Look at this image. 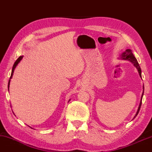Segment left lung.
Returning a JSON list of instances; mask_svg holds the SVG:
<instances>
[{
  "mask_svg": "<svg viewBox=\"0 0 152 152\" xmlns=\"http://www.w3.org/2000/svg\"><path fill=\"white\" fill-rule=\"evenodd\" d=\"M119 58V59H121V60L129 61L132 63V64L134 65V66L137 69V71H138V72H139V76L141 78V69L139 66V64L137 61V58H135V56H134V54H133L132 52L130 49L126 50V51H124L123 53L121 54V55L119 56V58ZM142 89H143V90H142V95H141V100H140L139 107H138L137 111V113H136V114H135L134 118H133V119H134L135 117L137 116L138 113H139V112L140 108H141V103H142V96H143V94H144V85H142Z\"/></svg>",
  "mask_w": 152,
  "mask_h": 152,
  "instance_id": "obj_1",
  "label": "left lung"
}]
</instances>
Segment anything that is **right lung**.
<instances>
[{
  "label": "right lung",
  "mask_w": 152,
  "mask_h": 152,
  "mask_svg": "<svg viewBox=\"0 0 152 152\" xmlns=\"http://www.w3.org/2000/svg\"><path fill=\"white\" fill-rule=\"evenodd\" d=\"M24 56H20L18 57V59L15 61V62L14 63V64L13 65V67H12V70H11V77L10 78V80H9V83H8V91H10V82H11V79L12 78L13 75V72H14V70L15 69V67H17V65H18V63H19L20 61H21V60L22 59V58H23ZM70 101V99H69L68 102Z\"/></svg>",
  "instance_id": "right-lung-1"
}]
</instances>
